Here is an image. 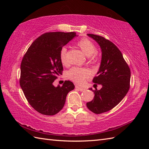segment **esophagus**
<instances>
[{"mask_svg": "<svg viewBox=\"0 0 149 149\" xmlns=\"http://www.w3.org/2000/svg\"><path fill=\"white\" fill-rule=\"evenodd\" d=\"M75 88H76V89H77L78 90L81 91H84V88H82V87H79V86H75Z\"/></svg>", "mask_w": 149, "mask_h": 149, "instance_id": "esophagus-1", "label": "esophagus"}]
</instances>
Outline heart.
<instances>
[{
	"mask_svg": "<svg viewBox=\"0 0 149 149\" xmlns=\"http://www.w3.org/2000/svg\"><path fill=\"white\" fill-rule=\"evenodd\" d=\"M77 45L88 56V59L90 63H95L98 61L96 47L92 42L86 38H82L77 43ZM59 58L62 65H68L67 49L66 47H63L60 50ZM90 75V72L87 68L81 67H73L67 73V77L69 79L77 84L83 83Z\"/></svg>",
	"mask_w": 149,
	"mask_h": 149,
	"instance_id": "b5f03b06",
	"label": "heart"
}]
</instances>
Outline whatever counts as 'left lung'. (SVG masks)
Masks as SVG:
<instances>
[{
  "label": "left lung",
  "instance_id": "8db88e82",
  "mask_svg": "<svg viewBox=\"0 0 149 149\" xmlns=\"http://www.w3.org/2000/svg\"><path fill=\"white\" fill-rule=\"evenodd\" d=\"M87 35L96 41L102 51L99 70L93 79L94 83L101 84L102 88L99 90L90 88L95 96L92 100L86 103V106L93 113L100 114L118 105L127 93L130 88L131 71L115 44L102 36L93 34Z\"/></svg>",
  "mask_w": 149,
  "mask_h": 149
}]
</instances>
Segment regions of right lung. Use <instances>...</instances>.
I'll return each instance as SVG.
<instances>
[{
  "mask_svg": "<svg viewBox=\"0 0 149 149\" xmlns=\"http://www.w3.org/2000/svg\"><path fill=\"white\" fill-rule=\"evenodd\" d=\"M76 36L74 32L43 34L34 41L22 59L20 87L30 105L42 115L59 113L67 94L74 89L70 81H65L62 86L55 87L53 83L63 70L60 50Z\"/></svg>",
  "mask_w": 149,
  "mask_h": 149,
  "instance_id": "1",
  "label": "right lung"
}]
</instances>
